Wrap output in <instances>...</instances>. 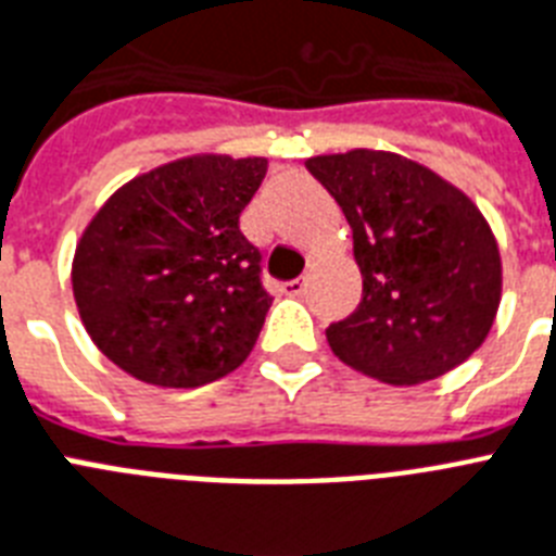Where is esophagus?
<instances>
[{"label": "esophagus", "mask_w": 556, "mask_h": 556, "mask_svg": "<svg viewBox=\"0 0 556 556\" xmlns=\"http://www.w3.org/2000/svg\"><path fill=\"white\" fill-rule=\"evenodd\" d=\"M283 295H292V298H298V295H304V289H306V281L304 278H295V281H287L283 283Z\"/></svg>", "instance_id": "obj_1"}]
</instances>
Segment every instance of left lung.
Wrapping results in <instances>:
<instances>
[{
  "mask_svg": "<svg viewBox=\"0 0 556 556\" xmlns=\"http://www.w3.org/2000/svg\"><path fill=\"white\" fill-rule=\"evenodd\" d=\"M306 169L341 204L364 275L357 309L327 329L334 355L375 380L415 387L480 350L503 264L475 201L387 150L312 155Z\"/></svg>",
  "mask_w": 556,
  "mask_h": 556,
  "instance_id": "8db88e82",
  "label": "left lung"
}]
</instances>
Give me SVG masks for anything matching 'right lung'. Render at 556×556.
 <instances>
[{
	"mask_svg": "<svg viewBox=\"0 0 556 556\" xmlns=\"http://www.w3.org/2000/svg\"><path fill=\"white\" fill-rule=\"evenodd\" d=\"M267 159L199 153L141 173L102 204L73 255L87 334L118 369L195 389L244 364L273 298L238 218Z\"/></svg>",
	"mask_w": 556,
	"mask_h": 556,
	"instance_id": "1",
	"label": "right lung"
}]
</instances>
